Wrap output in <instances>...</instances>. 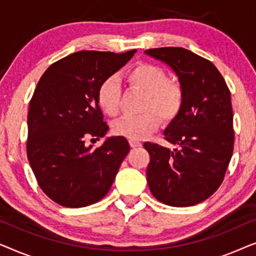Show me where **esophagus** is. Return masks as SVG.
<instances>
[{"instance_id": "obj_1", "label": "esophagus", "mask_w": 256, "mask_h": 256, "mask_svg": "<svg viewBox=\"0 0 256 256\" xmlns=\"http://www.w3.org/2000/svg\"><path fill=\"white\" fill-rule=\"evenodd\" d=\"M129 144H130L132 148H138V146H142V143L138 140H129Z\"/></svg>"}]
</instances>
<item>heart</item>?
I'll return each mask as SVG.
<instances>
[{
	"label": "heart",
	"instance_id": "b5f03b06",
	"mask_svg": "<svg viewBox=\"0 0 256 256\" xmlns=\"http://www.w3.org/2000/svg\"><path fill=\"white\" fill-rule=\"evenodd\" d=\"M124 79L134 88L146 93L142 110L135 116H124L114 122L113 132L129 140H141L160 126L180 114L184 102L183 87L176 80L168 79L166 72L150 62H138L124 72ZM121 87L115 78H107L99 85L96 101L104 114L116 116L120 112Z\"/></svg>",
	"mask_w": 256,
	"mask_h": 256
}]
</instances>
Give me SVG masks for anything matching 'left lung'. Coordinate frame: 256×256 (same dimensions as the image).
Masks as SVG:
<instances>
[{
	"label": "left lung",
	"instance_id": "8db88e82",
	"mask_svg": "<svg viewBox=\"0 0 256 256\" xmlns=\"http://www.w3.org/2000/svg\"><path fill=\"white\" fill-rule=\"evenodd\" d=\"M144 52L169 65L184 90L183 107L164 130V138L178 149L152 142L143 144L150 155L149 188L166 205L199 204L218 190L233 154L230 90L211 62L186 48L170 46Z\"/></svg>",
	"mask_w": 256,
	"mask_h": 256
}]
</instances>
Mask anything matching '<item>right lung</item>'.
Returning a JSON list of instances; mask_svg holds the SVG:
<instances>
[{"label":"right lung","mask_w":256,"mask_h":256,"mask_svg":"<svg viewBox=\"0 0 256 256\" xmlns=\"http://www.w3.org/2000/svg\"><path fill=\"white\" fill-rule=\"evenodd\" d=\"M135 52L78 51L48 66L37 84L28 112V160L38 185L59 205L76 208L102 199L130 150L124 136L96 149L85 141L106 135L98 88Z\"/></svg>","instance_id":"obj_1"}]
</instances>
